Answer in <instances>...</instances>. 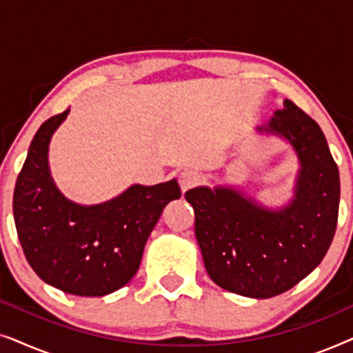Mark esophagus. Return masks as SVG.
<instances>
[{"label": "esophagus", "instance_id": "34e87169", "mask_svg": "<svg viewBox=\"0 0 353 353\" xmlns=\"http://www.w3.org/2000/svg\"><path fill=\"white\" fill-rule=\"evenodd\" d=\"M197 181H199V175H197L194 170H185L180 173V176H178V183H180L183 192L194 188L197 185Z\"/></svg>", "mask_w": 353, "mask_h": 353}]
</instances>
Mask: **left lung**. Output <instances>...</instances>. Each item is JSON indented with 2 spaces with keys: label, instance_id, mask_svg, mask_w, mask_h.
<instances>
[{
  "label": "left lung",
  "instance_id": "8db88e82",
  "mask_svg": "<svg viewBox=\"0 0 353 353\" xmlns=\"http://www.w3.org/2000/svg\"><path fill=\"white\" fill-rule=\"evenodd\" d=\"M260 133L278 134L297 154L294 199L273 210L228 186L192 188L196 239L212 281L252 299L286 292L325 257L339 215V168L320 125L284 99Z\"/></svg>",
  "mask_w": 353,
  "mask_h": 353
}]
</instances>
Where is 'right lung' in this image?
I'll return each instance as SVG.
<instances>
[{
    "label": "right lung",
    "mask_w": 353,
    "mask_h": 353,
    "mask_svg": "<svg viewBox=\"0 0 353 353\" xmlns=\"http://www.w3.org/2000/svg\"><path fill=\"white\" fill-rule=\"evenodd\" d=\"M69 110L48 119L32 139L14 188V221L27 262L43 281L74 296L101 297L137 274L149 234L181 191L173 178L133 185L103 204L67 199L51 178L48 149Z\"/></svg>",
    "instance_id": "right-lung-1"
}]
</instances>
